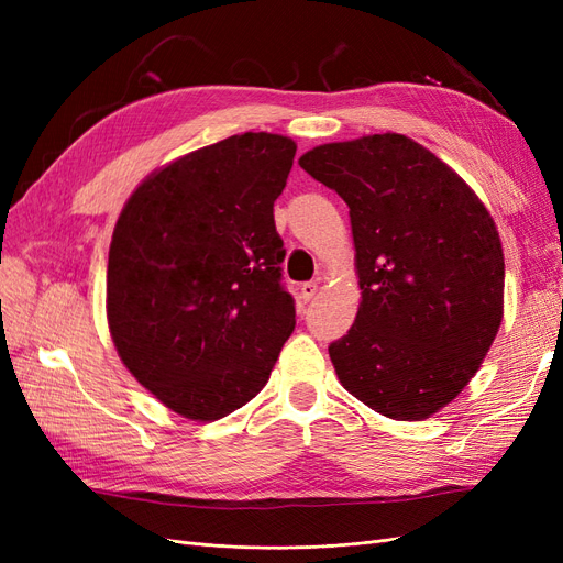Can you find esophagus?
I'll list each match as a JSON object with an SVG mask.
<instances>
[{
  "mask_svg": "<svg viewBox=\"0 0 563 563\" xmlns=\"http://www.w3.org/2000/svg\"><path fill=\"white\" fill-rule=\"evenodd\" d=\"M317 291H319V284L317 282H305L302 286H300V298L308 302V300H312L314 296H317Z\"/></svg>",
  "mask_w": 563,
  "mask_h": 563,
  "instance_id": "34e87169",
  "label": "esophagus"
}]
</instances>
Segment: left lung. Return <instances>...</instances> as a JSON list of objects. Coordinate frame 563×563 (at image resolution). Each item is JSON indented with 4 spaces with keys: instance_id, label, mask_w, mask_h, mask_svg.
Segmentation results:
<instances>
[{
    "instance_id": "left-lung-1",
    "label": "left lung",
    "mask_w": 563,
    "mask_h": 563,
    "mask_svg": "<svg viewBox=\"0 0 563 563\" xmlns=\"http://www.w3.org/2000/svg\"><path fill=\"white\" fill-rule=\"evenodd\" d=\"M345 199L362 300L331 343L338 380L391 420L451 404L498 335L505 255L472 187L401 133L317 145L298 159Z\"/></svg>"
}]
</instances>
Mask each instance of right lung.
I'll list each match as a JSON object with an SVG mask.
<instances>
[{
	"mask_svg": "<svg viewBox=\"0 0 563 563\" xmlns=\"http://www.w3.org/2000/svg\"><path fill=\"white\" fill-rule=\"evenodd\" d=\"M294 157L286 135H230L152 172L117 218L112 343L131 376L183 418L211 422L249 404L296 329L275 228Z\"/></svg>",
	"mask_w": 563,
	"mask_h": 563,
	"instance_id": "1",
	"label": "right lung"
}]
</instances>
